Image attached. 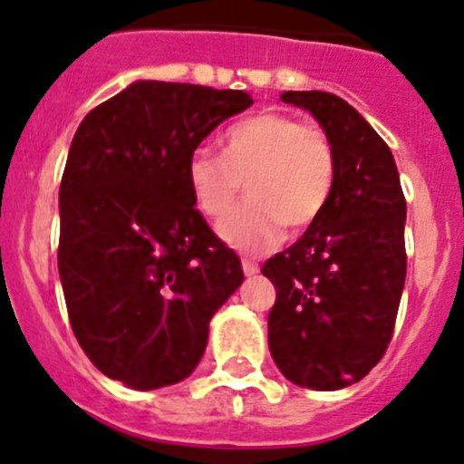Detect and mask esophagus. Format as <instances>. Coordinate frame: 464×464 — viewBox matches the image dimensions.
<instances>
[{
  "instance_id": "34e87169",
  "label": "esophagus",
  "mask_w": 464,
  "mask_h": 464,
  "mask_svg": "<svg viewBox=\"0 0 464 464\" xmlns=\"http://www.w3.org/2000/svg\"><path fill=\"white\" fill-rule=\"evenodd\" d=\"M241 266H244V274L248 276V278H253V276L260 274V266L255 265V262H250V260H244V262H241Z\"/></svg>"
}]
</instances>
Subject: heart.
<instances>
[{"instance_id": "1", "label": "heart", "mask_w": 464, "mask_h": 464, "mask_svg": "<svg viewBox=\"0 0 464 464\" xmlns=\"http://www.w3.org/2000/svg\"><path fill=\"white\" fill-rule=\"evenodd\" d=\"M193 202L218 218L246 186V202L218 225V237L239 253L278 246L285 225L304 229L329 204L335 160L324 133L280 112H260L225 130L220 156L195 149L186 163Z\"/></svg>"}]
</instances>
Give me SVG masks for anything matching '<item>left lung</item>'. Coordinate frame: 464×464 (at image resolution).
I'll return each instance as SVG.
<instances>
[{
  "instance_id": "obj_1",
  "label": "left lung",
  "mask_w": 464,
  "mask_h": 464,
  "mask_svg": "<svg viewBox=\"0 0 464 464\" xmlns=\"http://www.w3.org/2000/svg\"><path fill=\"white\" fill-rule=\"evenodd\" d=\"M313 114L335 160L326 209L262 274L274 283L269 350L292 384L345 389L380 363L405 287L407 204L384 140L343 99L285 92Z\"/></svg>"
}]
</instances>
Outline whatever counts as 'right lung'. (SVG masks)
<instances>
[{"label": "right lung", "instance_id": "1", "mask_svg": "<svg viewBox=\"0 0 464 464\" xmlns=\"http://www.w3.org/2000/svg\"><path fill=\"white\" fill-rule=\"evenodd\" d=\"M253 105L246 92L138 80L75 130L59 186V278L80 347L151 391L195 371L241 260L195 209L188 156Z\"/></svg>", "mask_w": 464, "mask_h": 464}]
</instances>
